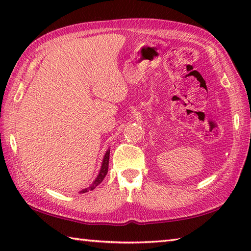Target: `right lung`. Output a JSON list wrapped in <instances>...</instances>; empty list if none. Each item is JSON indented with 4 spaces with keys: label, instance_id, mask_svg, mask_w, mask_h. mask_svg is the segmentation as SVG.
<instances>
[{
    "label": "right lung",
    "instance_id": "1",
    "mask_svg": "<svg viewBox=\"0 0 251 251\" xmlns=\"http://www.w3.org/2000/svg\"><path fill=\"white\" fill-rule=\"evenodd\" d=\"M109 158H110V150H108L105 152L104 154V157H103V161H102V165H101V168H100V172L97 176V178L95 179L94 182L90 184V186H88V188L84 189L82 191H79V193H86V192L88 191H93L96 186H97L98 184H100L101 182H102V180L104 179V177L106 176V174H108V169H109Z\"/></svg>",
    "mask_w": 251,
    "mask_h": 251
}]
</instances>
